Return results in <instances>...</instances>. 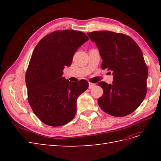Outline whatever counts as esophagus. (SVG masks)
<instances>
[{"label": "esophagus", "mask_w": 161, "mask_h": 161, "mask_svg": "<svg viewBox=\"0 0 161 161\" xmlns=\"http://www.w3.org/2000/svg\"><path fill=\"white\" fill-rule=\"evenodd\" d=\"M94 86H95V84H94V83H91V82H89V89L93 88Z\"/></svg>", "instance_id": "esophagus-1"}]
</instances>
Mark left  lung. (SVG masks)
Wrapping results in <instances>:
<instances>
[{
  "label": "left lung",
  "mask_w": 161,
  "mask_h": 161,
  "mask_svg": "<svg viewBox=\"0 0 161 161\" xmlns=\"http://www.w3.org/2000/svg\"><path fill=\"white\" fill-rule=\"evenodd\" d=\"M87 35L98 47L101 69H108L114 76L112 85L98 83L103 89L98 99L100 108L115 117L131 114L142 103L147 90L148 68L140 47L123 33L99 31Z\"/></svg>",
  "instance_id": "1"
}]
</instances>
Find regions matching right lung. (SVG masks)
Returning <instances> with one entry per match:
<instances>
[{"label":"right lung","instance_id":"1","mask_svg":"<svg viewBox=\"0 0 161 161\" xmlns=\"http://www.w3.org/2000/svg\"><path fill=\"white\" fill-rule=\"evenodd\" d=\"M88 40L81 31H55L43 37L34 49L25 75L28 101L45 124L63 125L75 116L76 99L89 83L66 80L63 70L71 65L75 52Z\"/></svg>","mask_w":161,"mask_h":161}]
</instances>
